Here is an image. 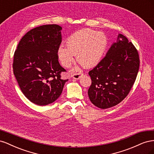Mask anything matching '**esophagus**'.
Returning <instances> with one entry per match:
<instances>
[{
    "mask_svg": "<svg viewBox=\"0 0 154 154\" xmlns=\"http://www.w3.org/2000/svg\"><path fill=\"white\" fill-rule=\"evenodd\" d=\"M83 75L82 73H75L74 74L72 75V77L74 79H75V80H78V79H80V78Z\"/></svg>",
    "mask_w": 154,
    "mask_h": 154,
    "instance_id": "obj_1",
    "label": "esophagus"
}]
</instances>
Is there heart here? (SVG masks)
<instances>
[{"label":"heart","instance_id":"1","mask_svg":"<svg viewBox=\"0 0 154 154\" xmlns=\"http://www.w3.org/2000/svg\"><path fill=\"white\" fill-rule=\"evenodd\" d=\"M66 44L67 48L60 47L58 51L59 60L64 67L71 66L75 55L83 67L91 68L98 64L104 57L108 39L103 32L83 29L70 35Z\"/></svg>","mask_w":154,"mask_h":154}]
</instances>
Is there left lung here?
<instances>
[{
  "instance_id": "left-lung-1",
  "label": "left lung",
  "mask_w": 154,
  "mask_h": 154,
  "mask_svg": "<svg viewBox=\"0 0 154 154\" xmlns=\"http://www.w3.org/2000/svg\"><path fill=\"white\" fill-rule=\"evenodd\" d=\"M139 63L136 48L127 37L119 34L105 57L88 72L92 83L88 95L92 103L105 109L122 102L136 81Z\"/></svg>"
}]
</instances>
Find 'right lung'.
Instances as JSON below:
<instances>
[{
  "mask_svg": "<svg viewBox=\"0 0 154 154\" xmlns=\"http://www.w3.org/2000/svg\"><path fill=\"white\" fill-rule=\"evenodd\" d=\"M62 27L44 25L22 37L14 53L13 73L24 96L40 106L52 103L61 95L68 80L61 78L66 70L58 62Z\"/></svg>",
  "mask_w": 154,
  "mask_h": 154,
  "instance_id": "right-lung-1",
  "label": "right lung"
}]
</instances>
